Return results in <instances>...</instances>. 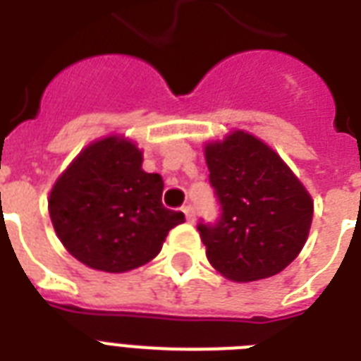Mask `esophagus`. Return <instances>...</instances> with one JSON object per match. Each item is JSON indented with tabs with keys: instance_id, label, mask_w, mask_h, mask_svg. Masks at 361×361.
<instances>
[{
	"instance_id": "obj_1",
	"label": "esophagus",
	"mask_w": 361,
	"mask_h": 361,
	"mask_svg": "<svg viewBox=\"0 0 361 361\" xmlns=\"http://www.w3.org/2000/svg\"><path fill=\"white\" fill-rule=\"evenodd\" d=\"M183 214H185L187 221H195V219H197V212H195V208H192L191 204H187V206H183Z\"/></svg>"
}]
</instances>
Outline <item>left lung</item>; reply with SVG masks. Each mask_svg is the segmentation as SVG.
I'll list each match as a JSON object with an SVG mask.
<instances>
[{
	"label": "left lung",
	"mask_w": 361,
	"mask_h": 361,
	"mask_svg": "<svg viewBox=\"0 0 361 361\" xmlns=\"http://www.w3.org/2000/svg\"><path fill=\"white\" fill-rule=\"evenodd\" d=\"M206 163L221 212L214 223L197 225L209 264L232 281L283 271L313 221L305 187L274 149L243 130L209 144Z\"/></svg>",
	"instance_id": "1"
}]
</instances>
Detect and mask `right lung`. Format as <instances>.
I'll list each match as a JSON object with an SVG mask.
<instances>
[{
	"label": "right lung",
	"instance_id": "obj_1",
	"mask_svg": "<svg viewBox=\"0 0 361 361\" xmlns=\"http://www.w3.org/2000/svg\"><path fill=\"white\" fill-rule=\"evenodd\" d=\"M163 178L142 170V152L109 136L87 146L56 181L48 212L65 249L93 269L121 274L157 257L185 221L164 208Z\"/></svg>",
	"mask_w": 361,
	"mask_h": 361
}]
</instances>
